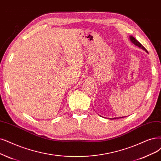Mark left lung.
Listing matches in <instances>:
<instances>
[{
    "instance_id": "left-lung-1",
    "label": "left lung",
    "mask_w": 161,
    "mask_h": 161,
    "mask_svg": "<svg viewBox=\"0 0 161 161\" xmlns=\"http://www.w3.org/2000/svg\"><path fill=\"white\" fill-rule=\"evenodd\" d=\"M129 38H130V40L131 41V42L132 43H133L135 46H138L139 47H141V49H142V50H144L146 52H147L148 53V52H147V50L145 48V47L142 46L139 42L138 41V40H136L133 36H130V37H129ZM101 116V115H100ZM123 117H118V118H123ZM117 119V117H115V118H110V119Z\"/></svg>"
}]
</instances>
